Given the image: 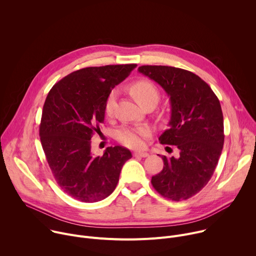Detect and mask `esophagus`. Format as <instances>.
<instances>
[{"label":"esophagus","instance_id":"esophagus-1","mask_svg":"<svg viewBox=\"0 0 256 256\" xmlns=\"http://www.w3.org/2000/svg\"><path fill=\"white\" fill-rule=\"evenodd\" d=\"M134 157H142V158H144V157H148L149 154H148L147 152L136 151V152H134Z\"/></svg>","mask_w":256,"mask_h":256}]
</instances>
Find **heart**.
<instances>
[{
	"instance_id": "1",
	"label": "heart",
	"mask_w": 256,
	"mask_h": 256,
	"mask_svg": "<svg viewBox=\"0 0 256 256\" xmlns=\"http://www.w3.org/2000/svg\"><path fill=\"white\" fill-rule=\"evenodd\" d=\"M130 93L136 100V102L142 106H146L150 103L155 105L159 101V91L157 87L146 80H140L134 83L130 88ZM116 99V91L112 90L106 98L105 101V112L110 116L114 112V107ZM151 134V130L148 126L140 128H122L118 134V140L130 148H140L144 144V140L149 138Z\"/></svg>"
}]
</instances>
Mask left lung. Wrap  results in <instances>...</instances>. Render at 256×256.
I'll use <instances>...</instances> for the list:
<instances>
[{
    "instance_id": "1",
    "label": "left lung",
    "mask_w": 256,
    "mask_h": 256,
    "mask_svg": "<svg viewBox=\"0 0 256 256\" xmlns=\"http://www.w3.org/2000/svg\"><path fill=\"white\" fill-rule=\"evenodd\" d=\"M138 70L169 96V128L159 140L179 150V158L162 156L164 167L152 177V186L166 198L188 200L206 186L223 150L220 101L210 87L190 70L168 66H142Z\"/></svg>"
}]
</instances>
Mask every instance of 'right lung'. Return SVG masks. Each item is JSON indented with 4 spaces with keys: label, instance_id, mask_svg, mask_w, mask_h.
<instances>
[{
    "label": "right lung",
    "instance_id": "right-lung-1",
    "mask_svg": "<svg viewBox=\"0 0 256 256\" xmlns=\"http://www.w3.org/2000/svg\"><path fill=\"white\" fill-rule=\"evenodd\" d=\"M136 64L89 66L70 72L52 86L46 99L40 136L50 168L60 188L72 198L95 202L116 190L130 150L108 147L91 153V138L105 116V101Z\"/></svg>",
    "mask_w": 256,
    "mask_h": 256
}]
</instances>
